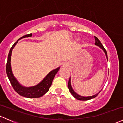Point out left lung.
Returning <instances> with one entry per match:
<instances>
[{
	"mask_svg": "<svg viewBox=\"0 0 123 123\" xmlns=\"http://www.w3.org/2000/svg\"><path fill=\"white\" fill-rule=\"evenodd\" d=\"M95 44H96V45L99 46L100 48H101V49H102L103 50H104V52H105V54H106V58H107V59H108V56H107V52H106V50H105V49L104 48V47L103 46V45L102 44V43H100V40L98 39V38L96 37H95ZM68 87L69 90V92H70L72 94V95H73V96H74V97L75 98V99H78V100H89V99H93V98H94L96 97V96H97L98 95V94L100 93V92H99V93H97V94H96V95H93V96H87V97L80 96V95H79L78 94H77L76 93H75V92L74 91V90L73 89V88H72L71 85V79H70V78H69V79L68 84Z\"/></svg>",
	"mask_w": 123,
	"mask_h": 123,
	"instance_id": "obj_1",
	"label": "left lung"
}]
</instances>
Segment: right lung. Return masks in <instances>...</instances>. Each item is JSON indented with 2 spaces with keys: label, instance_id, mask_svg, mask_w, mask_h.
I'll return each instance as SVG.
<instances>
[{
  "label": "right lung",
  "instance_id": "obj_1",
  "mask_svg": "<svg viewBox=\"0 0 123 123\" xmlns=\"http://www.w3.org/2000/svg\"><path fill=\"white\" fill-rule=\"evenodd\" d=\"M31 33L24 36L19 39H18L13 44V46L11 47L8 54V61H7L6 64V74L8 77L9 80L10 82H11V85H12L15 91L17 93H18L21 96H24V97L29 98H40L43 96V95H44L49 90V88L51 86L53 80H54V77L55 76L56 73L59 71V67L57 68L56 69H55L54 70L52 71H50L40 83H38V85L34 86L33 87H24L23 86H21L18 83V81H17V79H15V77L13 75L12 71V69H11V58L12 49H13L16 44L18 43L19 40L23 38L31 37Z\"/></svg>",
  "mask_w": 123,
  "mask_h": 123
}]
</instances>
